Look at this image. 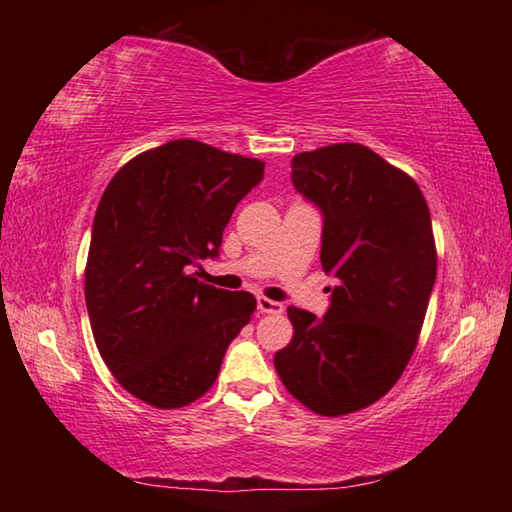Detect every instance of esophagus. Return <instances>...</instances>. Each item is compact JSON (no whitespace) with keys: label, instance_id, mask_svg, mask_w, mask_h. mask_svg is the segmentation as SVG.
I'll use <instances>...</instances> for the list:
<instances>
[{"label":"esophagus","instance_id":"esophagus-1","mask_svg":"<svg viewBox=\"0 0 512 512\" xmlns=\"http://www.w3.org/2000/svg\"><path fill=\"white\" fill-rule=\"evenodd\" d=\"M257 309L262 311V314H282L284 305H282V302H277V300L259 296V298H257Z\"/></svg>","mask_w":512,"mask_h":512}]
</instances>
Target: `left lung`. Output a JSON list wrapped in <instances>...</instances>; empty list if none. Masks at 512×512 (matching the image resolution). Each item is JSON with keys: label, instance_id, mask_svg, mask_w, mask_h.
Here are the masks:
<instances>
[{"label": "left lung", "instance_id": "left-lung-1", "mask_svg": "<svg viewBox=\"0 0 512 512\" xmlns=\"http://www.w3.org/2000/svg\"><path fill=\"white\" fill-rule=\"evenodd\" d=\"M291 183L323 216L336 287L323 318L289 307L293 339L273 361L296 400L336 418L384 397L411 359L436 282L431 216L415 180L361 144L298 153Z\"/></svg>", "mask_w": 512, "mask_h": 512}]
</instances>
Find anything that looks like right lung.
<instances>
[{
  "label": "right lung",
  "instance_id": "right-lung-1",
  "mask_svg": "<svg viewBox=\"0 0 512 512\" xmlns=\"http://www.w3.org/2000/svg\"><path fill=\"white\" fill-rule=\"evenodd\" d=\"M264 178V162L196 140H173L124 164L92 223L85 305L112 375L158 409L210 391L225 350L257 300L198 280L219 257L237 203Z\"/></svg>",
  "mask_w": 512,
  "mask_h": 512
}]
</instances>
